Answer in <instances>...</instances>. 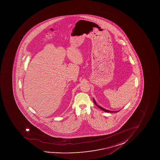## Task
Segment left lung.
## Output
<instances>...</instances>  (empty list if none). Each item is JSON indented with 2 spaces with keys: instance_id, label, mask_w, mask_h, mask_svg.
Listing matches in <instances>:
<instances>
[{
  "instance_id": "obj_1",
  "label": "left lung",
  "mask_w": 160,
  "mask_h": 160,
  "mask_svg": "<svg viewBox=\"0 0 160 160\" xmlns=\"http://www.w3.org/2000/svg\"><path fill=\"white\" fill-rule=\"evenodd\" d=\"M93 100L94 103V104H95L96 105H97L98 107V108H100V109H101L102 110H103V111H104V112H118L119 111H109V110H108V109H105V108H102V107H101V106H99V105H98L97 104V103H96V102H95V100L94 99V98H93Z\"/></svg>"
}]
</instances>
